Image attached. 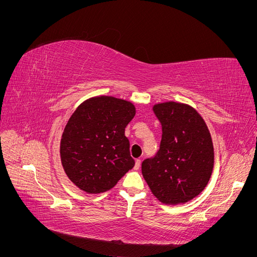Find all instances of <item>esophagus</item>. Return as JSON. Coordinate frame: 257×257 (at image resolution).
<instances>
[{"label":"esophagus","instance_id":"obj_1","mask_svg":"<svg viewBox=\"0 0 257 257\" xmlns=\"http://www.w3.org/2000/svg\"><path fill=\"white\" fill-rule=\"evenodd\" d=\"M141 164H142V161L139 160V159H137V160L135 161V166H134V169H135V170H137L139 167H141Z\"/></svg>","mask_w":257,"mask_h":257}]
</instances>
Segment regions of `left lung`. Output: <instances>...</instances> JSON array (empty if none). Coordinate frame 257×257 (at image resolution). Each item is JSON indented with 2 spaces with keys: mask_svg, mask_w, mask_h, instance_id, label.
Instances as JSON below:
<instances>
[{
  "mask_svg": "<svg viewBox=\"0 0 257 257\" xmlns=\"http://www.w3.org/2000/svg\"><path fill=\"white\" fill-rule=\"evenodd\" d=\"M162 124L160 149L146 159L142 172L153 195L163 204H183L203 191L213 169L211 135L193 107L167 102L153 106Z\"/></svg>",
  "mask_w": 257,
  "mask_h": 257,
  "instance_id": "1",
  "label": "left lung"
}]
</instances>
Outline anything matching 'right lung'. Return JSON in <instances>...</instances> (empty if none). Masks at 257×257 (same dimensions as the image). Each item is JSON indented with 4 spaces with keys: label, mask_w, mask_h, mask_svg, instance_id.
I'll list each match as a JSON object with an SVG mask.
<instances>
[{
    "label": "right lung",
    "mask_w": 257,
    "mask_h": 257,
    "mask_svg": "<svg viewBox=\"0 0 257 257\" xmlns=\"http://www.w3.org/2000/svg\"><path fill=\"white\" fill-rule=\"evenodd\" d=\"M134 115L133 104L112 96L89 98L72 114L62 135L60 154L65 174L80 190L106 192L134 167L124 135Z\"/></svg>",
    "instance_id": "1"
}]
</instances>
